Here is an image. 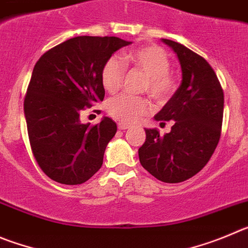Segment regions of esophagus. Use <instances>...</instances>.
<instances>
[{
    "label": "esophagus",
    "mask_w": 248,
    "mask_h": 248,
    "mask_svg": "<svg viewBox=\"0 0 248 248\" xmlns=\"http://www.w3.org/2000/svg\"><path fill=\"white\" fill-rule=\"evenodd\" d=\"M127 128H129L128 124H119V129H121V131H124V129H127Z\"/></svg>",
    "instance_id": "1"
}]
</instances>
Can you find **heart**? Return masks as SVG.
<instances>
[{
    "label": "heart",
    "instance_id": "b5f03b06",
    "mask_svg": "<svg viewBox=\"0 0 248 248\" xmlns=\"http://www.w3.org/2000/svg\"><path fill=\"white\" fill-rule=\"evenodd\" d=\"M120 57H111L102 66L101 80L105 90L116 93L122 85L126 64L140 69L147 77L144 89L158 101L167 99L174 90V80L169 75L170 60L162 48L155 46H142ZM152 110L151 102L143 97L122 93L108 100V111L111 116L124 124L140 121Z\"/></svg>",
    "mask_w": 248,
    "mask_h": 248
}]
</instances>
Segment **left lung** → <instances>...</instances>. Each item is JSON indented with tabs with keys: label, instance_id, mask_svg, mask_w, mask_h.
I'll list each match as a JSON object with an SVG mask.
<instances>
[{
	"label": "left lung",
	"instance_id": "obj_1",
	"mask_svg": "<svg viewBox=\"0 0 248 248\" xmlns=\"http://www.w3.org/2000/svg\"><path fill=\"white\" fill-rule=\"evenodd\" d=\"M177 54L182 84L155 121L173 120L170 132L146 128V142L138 149L146 170L164 183H180L199 173L210 160L221 135L224 91L215 71L202 57L183 44L162 39Z\"/></svg>",
	"mask_w": 248,
	"mask_h": 248
}]
</instances>
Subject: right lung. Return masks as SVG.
Instances as JSON below:
<instances>
[{
    "mask_svg": "<svg viewBox=\"0 0 248 248\" xmlns=\"http://www.w3.org/2000/svg\"><path fill=\"white\" fill-rule=\"evenodd\" d=\"M127 42L117 37L70 38L44 53L33 69L24 116L35 160L50 179L66 185L85 183L102 166L117 126L80 122V111L104 100L102 66Z\"/></svg>",
    "mask_w": 248,
    "mask_h": 248,
    "instance_id": "1",
    "label": "right lung"
}]
</instances>
